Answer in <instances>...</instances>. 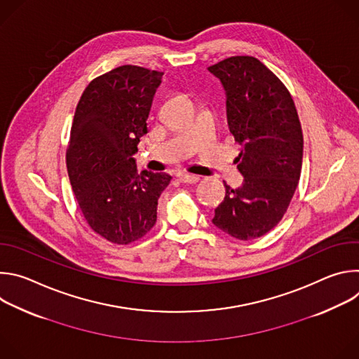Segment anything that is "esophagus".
I'll return each instance as SVG.
<instances>
[{
  "mask_svg": "<svg viewBox=\"0 0 359 359\" xmlns=\"http://www.w3.org/2000/svg\"><path fill=\"white\" fill-rule=\"evenodd\" d=\"M198 176H194V175H187V173H183V175H180L179 176V180L182 182V183H190V184H193V183H197L198 182Z\"/></svg>",
  "mask_w": 359,
  "mask_h": 359,
  "instance_id": "obj_1",
  "label": "esophagus"
}]
</instances>
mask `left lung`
Here are the masks:
<instances>
[{
    "label": "left lung",
    "instance_id": "1",
    "mask_svg": "<svg viewBox=\"0 0 359 359\" xmlns=\"http://www.w3.org/2000/svg\"><path fill=\"white\" fill-rule=\"evenodd\" d=\"M209 71L226 90L229 129L243 149L237 169L244 182L226 186L213 224L238 240L274 229L288 209L302 166V130L284 83L257 58L230 57Z\"/></svg>",
    "mask_w": 359,
    "mask_h": 359
}]
</instances>
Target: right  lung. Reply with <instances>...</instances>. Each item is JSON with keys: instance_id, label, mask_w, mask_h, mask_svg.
Returning <instances> with one entry per match:
<instances>
[{"instance_id": "1", "label": "right lung", "mask_w": 359, "mask_h": 359, "mask_svg": "<svg viewBox=\"0 0 359 359\" xmlns=\"http://www.w3.org/2000/svg\"><path fill=\"white\" fill-rule=\"evenodd\" d=\"M163 72L122 65L95 78L74 116L67 168L90 229L115 244L142 238L155 226L168 173L137 172L133 158Z\"/></svg>"}]
</instances>
